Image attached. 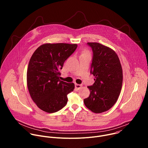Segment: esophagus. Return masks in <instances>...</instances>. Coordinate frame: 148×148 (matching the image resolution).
Segmentation results:
<instances>
[{"mask_svg": "<svg viewBox=\"0 0 148 148\" xmlns=\"http://www.w3.org/2000/svg\"><path fill=\"white\" fill-rule=\"evenodd\" d=\"M75 87L77 90H79V88H81L82 87L81 85H80V84H75Z\"/></svg>", "mask_w": 148, "mask_h": 148, "instance_id": "obj_1", "label": "esophagus"}]
</instances>
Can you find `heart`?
<instances>
[{"label":"heart","instance_id":"1","mask_svg":"<svg viewBox=\"0 0 148 148\" xmlns=\"http://www.w3.org/2000/svg\"><path fill=\"white\" fill-rule=\"evenodd\" d=\"M82 53H88V51L87 50H85V51H84L82 52Z\"/></svg>","mask_w":148,"mask_h":148}]
</instances>
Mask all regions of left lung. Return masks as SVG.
I'll list each match as a JSON object with an SVG mask.
<instances>
[{
  "mask_svg": "<svg viewBox=\"0 0 148 148\" xmlns=\"http://www.w3.org/2000/svg\"><path fill=\"white\" fill-rule=\"evenodd\" d=\"M93 51L91 73L95 82L90 90V96L84 99L87 108L94 113L109 110L116 102L123 81L122 69L115 51L98 43H88Z\"/></svg>",
  "mask_w": 148,
  "mask_h": 148,
  "instance_id": "8db88e82",
  "label": "left lung"
}]
</instances>
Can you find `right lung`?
Returning a JSON list of instances; mask_svg holds the SVG:
<instances>
[{
    "label": "right lung",
    "instance_id": "obj_1",
    "mask_svg": "<svg viewBox=\"0 0 148 148\" xmlns=\"http://www.w3.org/2000/svg\"><path fill=\"white\" fill-rule=\"evenodd\" d=\"M77 44L45 43L39 46L29 61L27 86L37 106L48 113L58 111L67 103L74 84L60 79L64 61L74 52Z\"/></svg>",
    "mask_w": 148,
    "mask_h": 148
}]
</instances>
